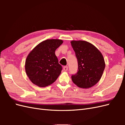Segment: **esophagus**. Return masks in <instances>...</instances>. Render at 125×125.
Instances as JSON below:
<instances>
[{"label":"esophagus","mask_w":125,"mask_h":125,"mask_svg":"<svg viewBox=\"0 0 125 125\" xmlns=\"http://www.w3.org/2000/svg\"><path fill=\"white\" fill-rule=\"evenodd\" d=\"M68 69V66L63 67V70L65 71H67Z\"/></svg>","instance_id":"1"}]
</instances>
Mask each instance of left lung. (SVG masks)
Here are the masks:
<instances>
[{
    "label": "left lung",
    "mask_w": 125,
    "mask_h": 125,
    "mask_svg": "<svg viewBox=\"0 0 125 125\" xmlns=\"http://www.w3.org/2000/svg\"><path fill=\"white\" fill-rule=\"evenodd\" d=\"M71 44L78 62V71L72 75V80L79 88H91L100 81L103 74L105 67L103 56L88 42L73 40Z\"/></svg>",
    "instance_id": "8db88e82"
}]
</instances>
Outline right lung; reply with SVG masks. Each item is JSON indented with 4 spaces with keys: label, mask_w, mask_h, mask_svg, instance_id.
<instances>
[{
    "label": "right lung",
    "mask_w": 125,
    "mask_h": 125,
    "mask_svg": "<svg viewBox=\"0 0 125 125\" xmlns=\"http://www.w3.org/2000/svg\"><path fill=\"white\" fill-rule=\"evenodd\" d=\"M62 43V40H46L37 45L30 52L25 60V70L33 84L45 87L58 78L62 67L55 52Z\"/></svg>",
    "instance_id": "add662e5"
}]
</instances>
